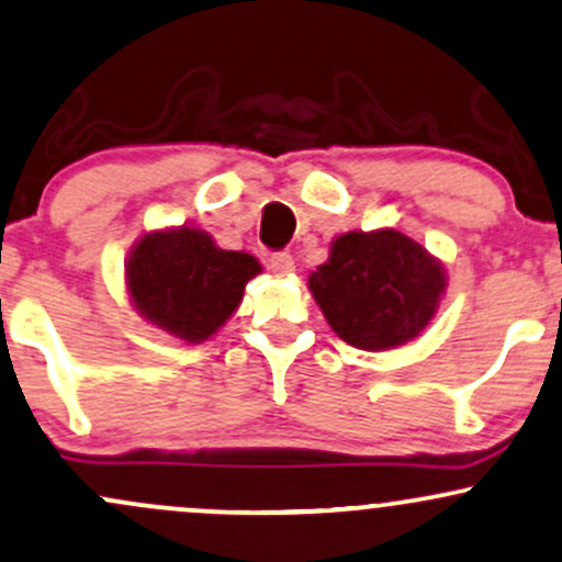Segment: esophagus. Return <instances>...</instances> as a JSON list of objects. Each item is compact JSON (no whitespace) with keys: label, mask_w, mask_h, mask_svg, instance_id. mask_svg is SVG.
<instances>
[{"label":"esophagus","mask_w":562,"mask_h":562,"mask_svg":"<svg viewBox=\"0 0 562 562\" xmlns=\"http://www.w3.org/2000/svg\"><path fill=\"white\" fill-rule=\"evenodd\" d=\"M269 269L274 271L277 277H291L295 271L293 256H288V252H277V256L269 258Z\"/></svg>","instance_id":"34e87169"}]
</instances>
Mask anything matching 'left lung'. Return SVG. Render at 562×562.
Masks as SVG:
<instances>
[{"mask_svg": "<svg viewBox=\"0 0 562 562\" xmlns=\"http://www.w3.org/2000/svg\"><path fill=\"white\" fill-rule=\"evenodd\" d=\"M310 291L341 341L386 351L427 330L448 288L440 258L392 229L347 232L310 274Z\"/></svg>", "mask_w": 562, "mask_h": 562, "instance_id": "left-lung-1", "label": "left lung"}]
</instances>
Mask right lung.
Segmentation results:
<instances>
[{
    "label": "right lung",
    "instance_id": "add662e5",
    "mask_svg": "<svg viewBox=\"0 0 562 562\" xmlns=\"http://www.w3.org/2000/svg\"><path fill=\"white\" fill-rule=\"evenodd\" d=\"M256 274L258 258L218 248L211 234L191 224L140 234L125 261L135 312L187 344L207 341L224 328Z\"/></svg>",
    "mask_w": 562,
    "mask_h": 562
}]
</instances>
